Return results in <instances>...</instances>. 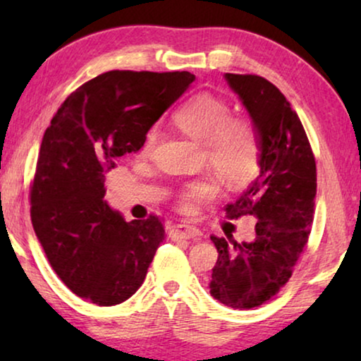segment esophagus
Wrapping results in <instances>:
<instances>
[{"instance_id":"34e87169","label":"esophagus","mask_w":361,"mask_h":361,"mask_svg":"<svg viewBox=\"0 0 361 361\" xmlns=\"http://www.w3.org/2000/svg\"><path fill=\"white\" fill-rule=\"evenodd\" d=\"M202 236V231L194 225L179 224L171 230L172 240H199Z\"/></svg>"}]
</instances>
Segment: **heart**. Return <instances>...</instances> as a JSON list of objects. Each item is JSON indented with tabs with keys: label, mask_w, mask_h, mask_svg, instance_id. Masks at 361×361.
<instances>
[{
	"label": "heart",
	"mask_w": 361,
	"mask_h": 361,
	"mask_svg": "<svg viewBox=\"0 0 361 361\" xmlns=\"http://www.w3.org/2000/svg\"><path fill=\"white\" fill-rule=\"evenodd\" d=\"M228 102L214 93H197L174 113V125L192 140L205 145L207 159L230 184H243L253 177L259 161V140L255 123L246 116H230ZM157 133L151 131L141 146V156L154 149ZM219 182L205 176L189 180L180 189V209L190 212L195 205L214 199Z\"/></svg>",
	"instance_id": "heart-1"
}]
</instances>
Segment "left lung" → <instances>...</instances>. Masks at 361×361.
I'll return each mask as SVG.
<instances>
[{"label": "left lung", "instance_id": "left-lung-1", "mask_svg": "<svg viewBox=\"0 0 361 361\" xmlns=\"http://www.w3.org/2000/svg\"><path fill=\"white\" fill-rule=\"evenodd\" d=\"M255 123L259 140V174L236 202L228 219L253 215V241L210 236L219 259L210 294L233 309L258 307L288 283L307 245L317 192L315 159L298 113L273 83L258 75L225 73Z\"/></svg>", "mask_w": 361, "mask_h": 361}]
</instances>
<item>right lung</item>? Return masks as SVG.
<instances>
[{
    "label": "right lung",
    "instance_id": "add662e5",
    "mask_svg": "<svg viewBox=\"0 0 361 361\" xmlns=\"http://www.w3.org/2000/svg\"><path fill=\"white\" fill-rule=\"evenodd\" d=\"M194 80L190 72H105L68 95L52 118L39 151L31 220L49 263L78 298L116 305L145 281L166 230L154 215L125 221L103 199L105 179L118 157L141 149Z\"/></svg>",
    "mask_w": 361,
    "mask_h": 361
}]
</instances>
